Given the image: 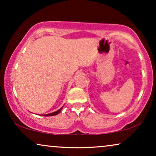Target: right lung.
Wrapping results in <instances>:
<instances>
[{
  "instance_id": "right-lung-1",
  "label": "right lung",
  "mask_w": 156,
  "mask_h": 156,
  "mask_svg": "<svg viewBox=\"0 0 156 156\" xmlns=\"http://www.w3.org/2000/svg\"><path fill=\"white\" fill-rule=\"evenodd\" d=\"M62 108V107L61 108H59V110H57V112H53V113H51V114H44V115H42V116H55V115H57V114H58L59 113L61 112Z\"/></svg>"
}]
</instances>
